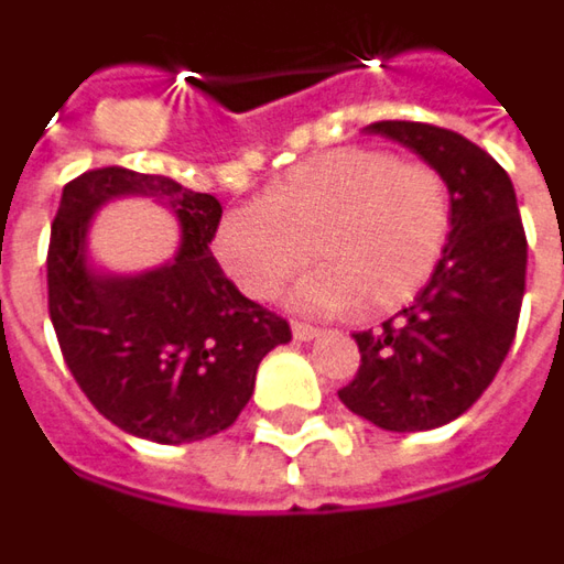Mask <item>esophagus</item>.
Listing matches in <instances>:
<instances>
[{"label": "esophagus", "instance_id": "esophagus-1", "mask_svg": "<svg viewBox=\"0 0 564 564\" xmlns=\"http://www.w3.org/2000/svg\"><path fill=\"white\" fill-rule=\"evenodd\" d=\"M293 336L299 341H311V338L321 336V329L317 326H308V323H293Z\"/></svg>", "mask_w": 564, "mask_h": 564}]
</instances>
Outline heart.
<instances>
[{
  "mask_svg": "<svg viewBox=\"0 0 564 564\" xmlns=\"http://www.w3.org/2000/svg\"><path fill=\"white\" fill-rule=\"evenodd\" d=\"M452 195L443 173L384 149H333L295 164L259 204L223 216L214 253L256 302L290 293L305 314H384L421 293L446 253Z\"/></svg>",
  "mask_w": 564,
  "mask_h": 564,
  "instance_id": "1",
  "label": "heart"
}]
</instances>
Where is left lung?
I'll return each instance as SVG.
<instances>
[{"label": "left lung", "mask_w": 564, "mask_h": 564, "mask_svg": "<svg viewBox=\"0 0 564 564\" xmlns=\"http://www.w3.org/2000/svg\"><path fill=\"white\" fill-rule=\"evenodd\" d=\"M366 131L443 173L452 231L415 302L378 333H354L360 369L338 400L381 431H433L464 415L498 376L525 295L529 243L513 183L486 149L421 121H376Z\"/></svg>", "instance_id": "obj_1"}]
</instances>
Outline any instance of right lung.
Masks as SVG:
<instances>
[{
    "mask_svg": "<svg viewBox=\"0 0 564 564\" xmlns=\"http://www.w3.org/2000/svg\"><path fill=\"white\" fill-rule=\"evenodd\" d=\"M167 206L181 250L155 270L118 275L89 259L106 203ZM223 204L161 173L100 167L63 186L51 226L48 311L63 360L94 409L124 433L180 446L226 431L250 403L262 357L290 323L228 281L210 253Z\"/></svg>",
    "mask_w": 564,
    "mask_h": 564,
    "instance_id": "obj_1",
    "label": "right lung"
}]
</instances>
